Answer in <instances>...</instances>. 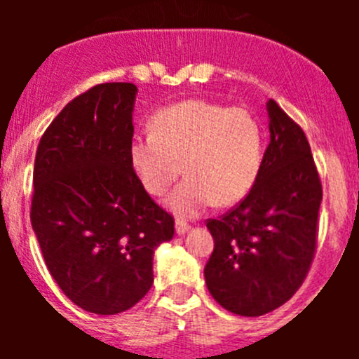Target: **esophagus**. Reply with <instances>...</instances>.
I'll return each instance as SVG.
<instances>
[{
  "mask_svg": "<svg viewBox=\"0 0 359 359\" xmlns=\"http://www.w3.org/2000/svg\"><path fill=\"white\" fill-rule=\"evenodd\" d=\"M190 230V224L187 223V221H183V219H177L176 221V231L180 233V236H183V233H187V231Z\"/></svg>",
  "mask_w": 359,
  "mask_h": 359,
  "instance_id": "34e87169",
  "label": "esophagus"
}]
</instances>
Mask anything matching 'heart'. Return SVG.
I'll return each instance as SVG.
<instances>
[{
	"instance_id": "obj_1",
	"label": "heart",
	"mask_w": 359,
	"mask_h": 359,
	"mask_svg": "<svg viewBox=\"0 0 359 359\" xmlns=\"http://www.w3.org/2000/svg\"><path fill=\"white\" fill-rule=\"evenodd\" d=\"M264 145V126L252 109L192 98L158 111L151 133L129 145V160L154 196L165 194L185 165L189 177L169 207L192 217L215 201L228 207L246 198L261 174Z\"/></svg>"
}]
</instances>
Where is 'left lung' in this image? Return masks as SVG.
<instances>
[{"label":"left lung","mask_w":359,"mask_h":359,"mask_svg":"<svg viewBox=\"0 0 359 359\" xmlns=\"http://www.w3.org/2000/svg\"><path fill=\"white\" fill-rule=\"evenodd\" d=\"M269 145L250 194L207 219L214 252L205 280L215 302L241 316H262L302 286L318 243L322 182L306 133L268 102Z\"/></svg>","instance_id":"1"}]
</instances>
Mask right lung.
I'll use <instances>...</instances> for the list:
<instances>
[{
  "label": "right lung",
  "mask_w": 359,
  "mask_h": 359,
  "mask_svg": "<svg viewBox=\"0 0 359 359\" xmlns=\"http://www.w3.org/2000/svg\"><path fill=\"white\" fill-rule=\"evenodd\" d=\"M136 86L104 82L75 97L41 136L30 221L50 275L84 311L116 315L151 290L152 255L174 217L133 170Z\"/></svg>",
  "instance_id": "1"
}]
</instances>
